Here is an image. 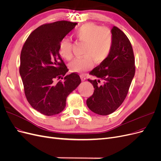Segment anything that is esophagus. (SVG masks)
<instances>
[{"label": "esophagus", "instance_id": "obj_1", "mask_svg": "<svg viewBox=\"0 0 161 161\" xmlns=\"http://www.w3.org/2000/svg\"><path fill=\"white\" fill-rule=\"evenodd\" d=\"M80 77H81V81H85L86 80V77L84 75H81Z\"/></svg>", "mask_w": 161, "mask_h": 161}]
</instances>
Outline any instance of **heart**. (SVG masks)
<instances>
[{"mask_svg":"<svg viewBox=\"0 0 161 161\" xmlns=\"http://www.w3.org/2000/svg\"><path fill=\"white\" fill-rule=\"evenodd\" d=\"M74 36L77 40L86 43L85 56L75 59L69 64L71 71L84 72L92 68L94 60L101 63L109 56L113 44V36L108 28L88 22L77 28ZM59 53L68 60L72 58L71 44L68 39L64 38L59 42Z\"/></svg>","mask_w":161,"mask_h":161,"instance_id":"heart-1","label":"heart"}]
</instances>
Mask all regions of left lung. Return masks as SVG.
I'll use <instances>...</instances> for the list:
<instances>
[{"label": "left lung", "mask_w": 161, "mask_h": 161, "mask_svg": "<svg viewBox=\"0 0 161 161\" xmlns=\"http://www.w3.org/2000/svg\"><path fill=\"white\" fill-rule=\"evenodd\" d=\"M111 32L113 44L109 56L90 72L98 80H87L95 90L87 99V105L100 115L112 114L122 104L135 72L134 53L129 38L116 26ZM100 80L103 81L102 85L98 84Z\"/></svg>", "instance_id": "left-lung-1"}]
</instances>
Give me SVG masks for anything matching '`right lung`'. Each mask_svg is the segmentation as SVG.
<instances>
[{"label":"right lung","instance_id":"obj_1","mask_svg":"<svg viewBox=\"0 0 161 161\" xmlns=\"http://www.w3.org/2000/svg\"><path fill=\"white\" fill-rule=\"evenodd\" d=\"M77 24H45L30 34L22 47L19 71L25 96L30 105L44 115L62 112L67 97L81 83L76 73L64 76L68 69L59 53V42ZM56 79L64 80L56 82Z\"/></svg>","mask_w":161,"mask_h":161}]
</instances>
